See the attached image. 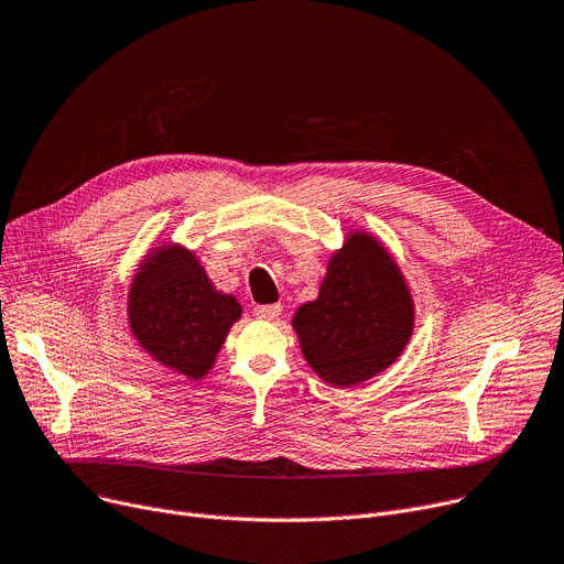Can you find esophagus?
Segmentation results:
<instances>
[{
  "label": "esophagus",
  "mask_w": 564,
  "mask_h": 564,
  "mask_svg": "<svg viewBox=\"0 0 564 564\" xmlns=\"http://www.w3.org/2000/svg\"><path fill=\"white\" fill-rule=\"evenodd\" d=\"M256 317L260 319H276L281 315V304H267V306H256L253 308Z\"/></svg>",
  "instance_id": "obj_1"
}]
</instances>
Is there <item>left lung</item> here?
Segmentation results:
<instances>
[{"mask_svg":"<svg viewBox=\"0 0 564 564\" xmlns=\"http://www.w3.org/2000/svg\"><path fill=\"white\" fill-rule=\"evenodd\" d=\"M292 327L308 366L347 389L398 361L413 332V302L389 251L372 235L354 232Z\"/></svg>","mask_w":564,"mask_h":564,"instance_id":"8db88e82","label":"left lung"}]
</instances>
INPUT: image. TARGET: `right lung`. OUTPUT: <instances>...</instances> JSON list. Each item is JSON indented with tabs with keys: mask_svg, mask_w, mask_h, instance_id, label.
Returning a JSON list of instances; mask_svg holds the SVG:
<instances>
[{
	"mask_svg": "<svg viewBox=\"0 0 564 564\" xmlns=\"http://www.w3.org/2000/svg\"><path fill=\"white\" fill-rule=\"evenodd\" d=\"M242 306L215 290L185 247H160L148 258L128 294V319L139 345L173 372L200 379Z\"/></svg>",
	"mask_w": 564,
	"mask_h": 564,
	"instance_id": "obj_1",
	"label": "right lung"
}]
</instances>
